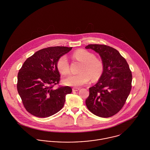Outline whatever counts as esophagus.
Returning <instances> with one entry per match:
<instances>
[{
	"label": "esophagus",
	"mask_w": 150,
	"mask_h": 150,
	"mask_svg": "<svg viewBox=\"0 0 150 150\" xmlns=\"http://www.w3.org/2000/svg\"><path fill=\"white\" fill-rule=\"evenodd\" d=\"M80 88H77V87H73V88H72V91H79V90H80Z\"/></svg>",
	"instance_id": "esophagus-1"
}]
</instances>
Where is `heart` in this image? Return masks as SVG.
I'll list each match as a JSON object with an SVG mask.
<instances>
[{
    "mask_svg": "<svg viewBox=\"0 0 150 150\" xmlns=\"http://www.w3.org/2000/svg\"><path fill=\"white\" fill-rule=\"evenodd\" d=\"M73 57L83 64L79 70L80 73L70 74L64 79L63 80L64 85L78 87L88 83L91 78L93 81L100 78L104 70L103 63L100 59L96 58L93 54L83 49L75 51ZM57 67L59 71L64 75L70 72V65L66 56L62 55L58 59Z\"/></svg>",
    "mask_w": 150,
    "mask_h": 150,
    "instance_id": "1",
    "label": "heart"
}]
</instances>
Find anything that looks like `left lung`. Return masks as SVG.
I'll use <instances>...</instances> for the list:
<instances>
[{"instance_id":"8db88e82","label":"left lung","mask_w":150,"mask_h":150,"mask_svg":"<svg viewBox=\"0 0 150 150\" xmlns=\"http://www.w3.org/2000/svg\"><path fill=\"white\" fill-rule=\"evenodd\" d=\"M86 48L98 53L104 65L98 82L89 89L86 106L98 117H110L126 102L132 88V72L125 59L116 49L103 44H89Z\"/></svg>"}]
</instances>
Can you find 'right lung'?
<instances>
[{
    "label": "right lung",
    "instance_id": "1",
    "mask_svg": "<svg viewBox=\"0 0 150 150\" xmlns=\"http://www.w3.org/2000/svg\"><path fill=\"white\" fill-rule=\"evenodd\" d=\"M72 47H50L29 57L18 73L17 91L25 109L41 118L51 116L64 106L65 97L71 92L69 86L54 89L60 81L57 67L58 59Z\"/></svg>",
    "mask_w": 150,
    "mask_h": 150
}]
</instances>
